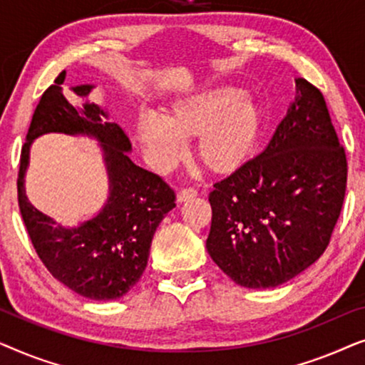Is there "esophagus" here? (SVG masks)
Wrapping results in <instances>:
<instances>
[{
    "label": "esophagus",
    "instance_id": "1",
    "mask_svg": "<svg viewBox=\"0 0 365 365\" xmlns=\"http://www.w3.org/2000/svg\"><path fill=\"white\" fill-rule=\"evenodd\" d=\"M197 196V189L194 187H184L181 191L178 192V201L179 202H184V201H189V199L196 197Z\"/></svg>",
    "mask_w": 365,
    "mask_h": 365
}]
</instances>
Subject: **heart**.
<instances>
[{"label":"heart","mask_w":365,"mask_h":365,"mask_svg":"<svg viewBox=\"0 0 365 365\" xmlns=\"http://www.w3.org/2000/svg\"><path fill=\"white\" fill-rule=\"evenodd\" d=\"M262 128L261 109L239 89L222 88L182 99L164 118L143 114L136 139L159 169L182 154V139L199 138L197 159L217 174L231 173L251 156Z\"/></svg>","instance_id":"heart-1"}]
</instances>
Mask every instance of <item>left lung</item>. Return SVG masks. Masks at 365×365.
Listing matches in <instances>:
<instances>
[{
  "instance_id": "obj_1",
  "label": "left lung",
  "mask_w": 365,
  "mask_h": 365,
  "mask_svg": "<svg viewBox=\"0 0 365 365\" xmlns=\"http://www.w3.org/2000/svg\"><path fill=\"white\" fill-rule=\"evenodd\" d=\"M346 184V151L326 99L299 78L267 148L214 184L209 256L239 286H281L326 251Z\"/></svg>"
}]
</instances>
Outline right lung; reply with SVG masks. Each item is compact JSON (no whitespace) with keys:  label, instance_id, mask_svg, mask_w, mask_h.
<instances>
[{"label":"right lung","instance_id":"right-lung-1","mask_svg":"<svg viewBox=\"0 0 365 365\" xmlns=\"http://www.w3.org/2000/svg\"><path fill=\"white\" fill-rule=\"evenodd\" d=\"M64 78L66 71L58 74L34 109L19 159V211L36 254L53 277L79 296L111 301L141 279L156 227L176 207V192L161 176L129 159L131 141L116 123L104 119L108 113L98 104L84 103L76 109L68 103L61 89ZM91 89V84H83L73 91L83 98ZM46 132L88 133L103 144L112 192L103 211L79 228L54 227L24 194L29 146Z\"/></svg>","mask_w":365,"mask_h":365}]
</instances>
